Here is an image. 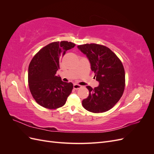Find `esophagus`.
Masks as SVG:
<instances>
[{
  "label": "esophagus",
  "instance_id": "obj_1",
  "mask_svg": "<svg viewBox=\"0 0 154 154\" xmlns=\"http://www.w3.org/2000/svg\"><path fill=\"white\" fill-rule=\"evenodd\" d=\"M73 87H74V89L77 90V89H79V88H80L82 87V86L80 85H78V84H76V83H75V84H74Z\"/></svg>",
  "mask_w": 154,
  "mask_h": 154
}]
</instances>
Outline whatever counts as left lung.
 Here are the masks:
<instances>
[{"mask_svg": "<svg viewBox=\"0 0 154 154\" xmlns=\"http://www.w3.org/2000/svg\"><path fill=\"white\" fill-rule=\"evenodd\" d=\"M87 56L99 85L94 89L87 86L89 95L82 105L93 113L105 112L111 109L122 97L125 86V73L122 62L106 46L96 44L78 45Z\"/></svg>", "mask_w": 154, "mask_h": 154, "instance_id": "left-lung-1", "label": "left lung"}]
</instances>
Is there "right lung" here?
I'll return each mask as SVG.
<instances>
[{
    "label": "right lung",
    "instance_id": "1",
    "mask_svg": "<svg viewBox=\"0 0 154 154\" xmlns=\"http://www.w3.org/2000/svg\"><path fill=\"white\" fill-rule=\"evenodd\" d=\"M75 44L67 41L54 42L41 49L32 58L28 68V83L37 103L49 109L63 106L73 88V84L62 81L56 75L59 60Z\"/></svg>",
    "mask_w": 154,
    "mask_h": 154
}]
</instances>
